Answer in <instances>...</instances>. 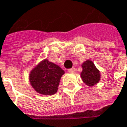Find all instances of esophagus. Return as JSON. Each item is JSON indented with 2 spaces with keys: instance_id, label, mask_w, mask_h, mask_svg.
<instances>
[{
  "instance_id": "obj_1",
  "label": "esophagus",
  "mask_w": 127,
  "mask_h": 127,
  "mask_svg": "<svg viewBox=\"0 0 127 127\" xmlns=\"http://www.w3.org/2000/svg\"><path fill=\"white\" fill-rule=\"evenodd\" d=\"M67 71H68V72H70V73H74V72L76 71V69H75V67H72V68L68 69V70H67Z\"/></svg>"
}]
</instances>
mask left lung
<instances>
[{"label":"left lung","mask_w":127,"mask_h":127,"mask_svg":"<svg viewBox=\"0 0 127 127\" xmlns=\"http://www.w3.org/2000/svg\"><path fill=\"white\" fill-rule=\"evenodd\" d=\"M82 67V71L81 73V77L87 85L92 87L100 81V72L91 60H88L83 63Z\"/></svg>","instance_id":"obj_1"}]
</instances>
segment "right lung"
<instances>
[{
    "label": "right lung",
    "mask_w": 127,
    "mask_h": 127,
    "mask_svg": "<svg viewBox=\"0 0 127 127\" xmlns=\"http://www.w3.org/2000/svg\"><path fill=\"white\" fill-rule=\"evenodd\" d=\"M64 73L57 64L44 60L31 70L29 81L38 93L42 95H54L57 93L60 79Z\"/></svg>",
    "instance_id": "right-lung-1"
}]
</instances>
